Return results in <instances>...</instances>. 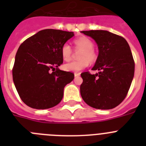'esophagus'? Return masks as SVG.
I'll use <instances>...</instances> for the list:
<instances>
[{"label": "esophagus", "mask_w": 146, "mask_h": 146, "mask_svg": "<svg viewBox=\"0 0 146 146\" xmlns=\"http://www.w3.org/2000/svg\"><path fill=\"white\" fill-rule=\"evenodd\" d=\"M80 75V73H79V72H75L74 73V77H79V76Z\"/></svg>", "instance_id": "obj_1"}]
</instances>
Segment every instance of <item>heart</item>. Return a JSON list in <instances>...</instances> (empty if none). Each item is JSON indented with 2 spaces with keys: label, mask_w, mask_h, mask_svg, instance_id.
I'll return each instance as SVG.
<instances>
[{
  "label": "heart",
  "mask_w": 146,
  "mask_h": 146,
  "mask_svg": "<svg viewBox=\"0 0 146 146\" xmlns=\"http://www.w3.org/2000/svg\"><path fill=\"white\" fill-rule=\"evenodd\" d=\"M75 50L80 52L79 60L72 61L65 64L64 69L67 72H78L88 66L89 62L94 63L97 59V54L94 50V44L88 37L82 36L74 41ZM61 56L64 60L69 61L72 58V50L68 44H64L60 50Z\"/></svg>",
  "instance_id": "obj_1"
}]
</instances>
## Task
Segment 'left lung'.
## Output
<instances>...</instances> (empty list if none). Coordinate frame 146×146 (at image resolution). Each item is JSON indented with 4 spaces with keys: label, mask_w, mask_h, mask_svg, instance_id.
<instances>
[{
    "label": "left lung",
    "mask_w": 146,
    "mask_h": 146,
    "mask_svg": "<svg viewBox=\"0 0 146 146\" xmlns=\"http://www.w3.org/2000/svg\"><path fill=\"white\" fill-rule=\"evenodd\" d=\"M94 38L99 55L93 70L81 74L80 94L89 106L96 109L115 108L126 98L135 74V61L129 44L123 37L102 30L81 31Z\"/></svg>",
    "instance_id": "left-lung-1"
}]
</instances>
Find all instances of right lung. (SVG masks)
I'll use <instances>...</instances> for the list:
<instances>
[{"label": "right lung", "instance_id": "add662e5", "mask_svg": "<svg viewBox=\"0 0 146 146\" xmlns=\"http://www.w3.org/2000/svg\"><path fill=\"white\" fill-rule=\"evenodd\" d=\"M73 36V32L45 29L21 44L12 77L20 99L28 107L48 109L62 100L64 87L73 80L74 74L58 69L64 60L60 50Z\"/></svg>", "mask_w": 146, "mask_h": 146}]
</instances>
